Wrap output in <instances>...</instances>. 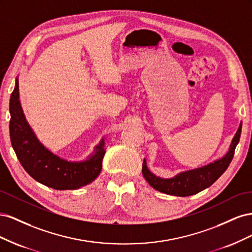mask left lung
<instances>
[{"mask_svg": "<svg viewBox=\"0 0 252 252\" xmlns=\"http://www.w3.org/2000/svg\"><path fill=\"white\" fill-rule=\"evenodd\" d=\"M241 131L242 123H240L238 131L233 136L229 150L223 158L216 159L215 162L199 167V168L180 172L169 179H164L152 173L148 169L146 159L144 158L142 167L143 177L152 188L166 194L189 196L200 192L202 190L211 186L228 168V166L232 161L236 145L240 141Z\"/></svg>", "mask_w": 252, "mask_h": 252, "instance_id": "1", "label": "left lung"}]
</instances>
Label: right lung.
<instances>
[{
    "mask_svg": "<svg viewBox=\"0 0 252 252\" xmlns=\"http://www.w3.org/2000/svg\"><path fill=\"white\" fill-rule=\"evenodd\" d=\"M9 132L12 148L26 172L41 184L57 190H73L94 181L102 170L106 152L102 138L94 150L83 161H68L53 154L37 139L22 109L19 77L9 102Z\"/></svg>",
    "mask_w": 252,
    "mask_h": 252,
    "instance_id": "add662e5",
    "label": "right lung"
}]
</instances>
